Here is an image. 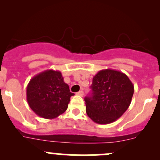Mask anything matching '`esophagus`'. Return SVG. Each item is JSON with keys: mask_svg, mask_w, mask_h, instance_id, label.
<instances>
[{"mask_svg": "<svg viewBox=\"0 0 160 160\" xmlns=\"http://www.w3.org/2000/svg\"><path fill=\"white\" fill-rule=\"evenodd\" d=\"M76 94L78 95H80V96L82 97V96H83V95H84V92H83V91L81 90V91H79L78 92L76 93Z\"/></svg>", "mask_w": 160, "mask_h": 160, "instance_id": "obj_1", "label": "esophagus"}]
</instances>
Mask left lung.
<instances>
[{
	"label": "left lung",
	"mask_w": 160,
	"mask_h": 160,
	"mask_svg": "<svg viewBox=\"0 0 160 160\" xmlns=\"http://www.w3.org/2000/svg\"><path fill=\"white\" fill-rule=\"evenodd\" d=\"M91 89V96L85 98L86 111L98 124L111 123L120 118L129 107L134 93L127 75L113 69L99 71Z\"/></svg>",
	"instance_id": "8db88e82"
}]
</instances>
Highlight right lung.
Listing matches in <instances>:
<instances>
[{
    "instance_id": "obj_1",
    "label": "right lung",
    "mask_w": 160,
    "mask_h": 160,
    "mask_svg": "<svg viewBox=\"0 0 160 160\" xmlns=\"http://www.w3.org/2000/svg\"><path fill=\"white\" fill-rule=\"evenodd\" d=\"M71 92L62 73L47 70L31 79L26 89L27 102L37 115L45 119L56 118L67 110Z\"/></svg>"
}]
</instances>
